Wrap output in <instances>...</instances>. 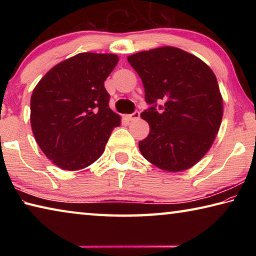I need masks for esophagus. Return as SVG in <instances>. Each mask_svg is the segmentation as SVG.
Returning <instances> with one entry per match:
<instances>
[{"label": "esophagus", "mask_w": 256, "mask_h": 256, "mask_svg": "<svg viewBox=\"0 0 256 256\" xmlns=\"http://www.w3.org/2000/svg\"><path fill=\"white\" fill-rule=\"evenodd\" d=\"M128 118L130 120H136L140 118V112H133V114L128 116Z\"/></svg>", "instance_id": "34e87169"}]
</instances>
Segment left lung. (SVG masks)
Segmentation results:
<instances>
[{
    "instance_id": "1",
    "label": "left lung",
    "mask_w": 256,
    "mask_h": 256,
    "mask_svg": "<svg viewBox=\"0 0 256 256\" xmlns=\"http://www.w3.org/2000/svg\"><path fill=\"white\" fill-rule=\"evenodd\" d=\"M128 60L151 105L141 112L150 126L148 136L138 142L142 156L162 170H190L209 151L222 120V96L214 71L172 46L138 52ZM157 100L165 102L162 113L155 110Z\"/></svg>"
}]
</instances>
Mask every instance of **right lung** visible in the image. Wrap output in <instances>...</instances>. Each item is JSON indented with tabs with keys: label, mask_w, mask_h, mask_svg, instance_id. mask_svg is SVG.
<instances>
[{
	"label": "right lung",
	"mask_w": 256,
	"mask_h": 256,
	"mask_svg": "<svg viewBox=\"0 0 256 256\" xmlns=\"http://www.w3.org/2000/svg\"><path fill=\"white\" fill-rule=\"evenodd\" d=\"M116 54L79 53L56 64L34 86L30 124L37 144L64 170L90 166L102 154L120 116L112 112L104 82Z\"/></svg>",
	"instance_id": "right-lung-1"
}]
</instances>
